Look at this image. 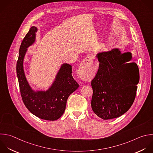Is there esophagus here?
<instances>
[{
	"label": "esophagus",
	"mask_w": 153,
	"mask_h": 153,
	"mask_svg": "<svg viewBox=\"0 0 153 153\" xmlns=\"http://www.w3.org/2000/svg\"><path fill=\"white\" fill-rule=\"evenodd\" d=\"M94 62L95 59L92 56H88L84 60L82 61L80 66V71L81 73L82 74V76H87L86 72L91 69Z\"/></svg>",
	"instance_id": "1"
}]
</instances>
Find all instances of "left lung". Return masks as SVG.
Returning a JSON list of instances; mask_svg holds the SVG:
<instances>
[{
  "mask_svg": "<svg viewBox=\"0 0 153 153\" xmlns=\"http://www.w3.org/2000/svg\"><path fill=\"white\" fill-rule=\"evenodd\" d=\"M99 69L91 81V108L103 120L117 118L132 105L139 81V68L130 53L121 54L118 49L97 55Z\"/></svg>",
  "mask_w": 153,
  "mask_h": 153,
  "instance_id": "obj_1",
  "label": "left lung"
}]
</instances>
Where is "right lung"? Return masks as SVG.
Instances as JSON below:
<instances>
[{
    "mask_svg": "<svg viewBox=\"0 0 153 153\" xmlns=\"http://www.w3.org/2000/svg\"><path fill=\"white\" fill-rule=\"evenodd\" d=\"M36 27H32L24 38L19 50L17 63V75L23 102L28 110L44 120L54 121L64 113L69 95L79 84L72 75V66L63 64L51 87L47 91H33L29 85L24 73L23 60L27 48L35 40Z\"/></svg>",
    "mask_w": 153,
    "mask_h": 153,
    "instance_id": "add662e5",
    "label": "right lung"
}]
</instances>
